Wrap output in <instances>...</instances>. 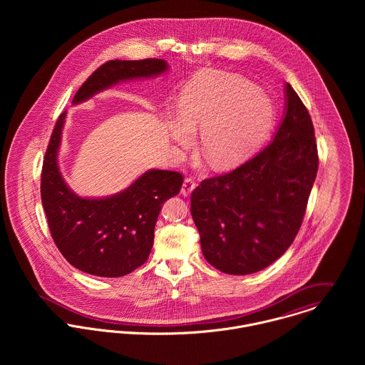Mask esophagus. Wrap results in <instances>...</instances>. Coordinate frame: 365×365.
<instances>
[{"label":"esophagus","instance_id":"obj_1","mask_svg":"<svg viewBox=\"0 0 365 365\" xmlns=\"http://www.w3.org/2000/svg\"><path fill=\"white\" fill-rule=\"evenodd\" d=\"M195 187H197V184L192 178H185L182 182V187H181V194L184 197H190L191 192L195 190Z\"/></svg>","mask_w":365,"mask_h":365}]
</instances>
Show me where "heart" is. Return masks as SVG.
<instances>
[{
	"instance_id": "obj_1",
	"label": "heart",
	"mask_w": 365,
	"mask_h": 365,
	"mask_svg": "<svg viewBox=\"0 0 365 365\" xmlns=\"http://www.w3.org/2000/svg\"><path fill=\"white\" fill-rule=\"evenodd\" d=\"M274 120L271 100L249 80L205 71L184 91L180 118L168 122L171 139L184 150L201 132V153L216 170H230L250 156Z\"/></svg>"
}]
</instances>
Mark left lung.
<instances>
[{"label": "left lung", "instance_id": "1", "mask_svg": "<svg viewBox=\"0 0 365 365\" xmlns=\"http://www.w3.org/2000/svg\"><path fill=\"white\" fill-rule=\"evenodd\" d=\"M317 165L311 115L287 83L285 112L272 140L191 194V215L209 264L247 275L279 259L302 225Z\"/></svg>", "mask_w": 365, "mask_h": 365}]
</instances>
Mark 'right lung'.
<instances>
[{
	"label": "right lung",
	"mask_w": 365,
	"mask_h": 365,
	"mask_svg": "<svg viewBox=\"0 0 365 365\" xmlns=\"http://www.w3.org/2000/svg\"><path fill=\"white\" fill-rule=\"evenodd\" d=\"M168 70L161 58L110 60L76 93L80 104L119 81L157 77ZM66 112L58 116L41 177V197L54 245L73 267L97 277H123L145 264L155 240L161 205L177 195L182 175L148 170L123 191L104 198H83L61 177L57 153Z\"/></svg>",
	"instance_id": "1"
}]
</instances>
